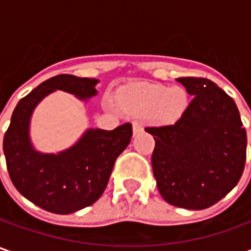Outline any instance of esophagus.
<instances>
[{"instance_id":"esophagus-1","label":"esophagus","mask_w":251,"mask_h":251,"mask_svg":"<svg viewBox=\"0 0 251 251\" xmlns=\"http://www.w3.org/2000/svg\"><path fill=\"white\" fill-rule=\"evenodd\" d=\"M132 131H134V134H137V132H140V131H142V127H141V124L140 123H134L132 124Z\"/></svg>"}]
</instances>
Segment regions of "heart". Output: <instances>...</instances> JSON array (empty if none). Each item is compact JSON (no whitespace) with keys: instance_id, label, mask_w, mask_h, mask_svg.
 I'll list each match as a JSON object with an SVG mask.
<instances>
[{"instance_id":"heart-1","label":"heart","mask_w":251,"mask_h":251,"mask_svg":"<svg viewBox=\"0 0 251 251\" xmlns=\"http://www.w3.org/2000/svg\"><path fill=\"white\" fill-rule=\"evenodd\" d=\"M128 107L135 114H151L160 121H173L186 110L188 98L180 86L168 88L165 85H142L127 95Z\"/></svg>"}]
</instances>
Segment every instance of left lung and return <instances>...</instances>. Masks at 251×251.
<instances>
[{
    "label": "left lung",
    "instance_id": "obj_1",
    "mask_svg": "<svg viewBox=\"0 0 251 251\" xmlns=\"http://www.w3.org/2000/svg\"><path fill=\"white\" fill-rule=\"evenodd\" d=\"M177 81L193 99L175 124L147 127L153 135L152 170L163 200L205 209L239 183L247 135L235 100L207 78Z\"/></svg>",
    "mask_w": 251,
    "mask_h": 251
}]
</instances>
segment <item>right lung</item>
<instances>
[{"label":"right lung","mask_w":251,"mask_h":251,"mask_svg":"<svg viewBox=\"0 0 251 251\" xmlns=\"http://www.w3.org/2000/svg\"><path fill=\"white\" fill-rule=\"evenodd\" d=\"M98 79L61 74L42 82L16 104L4 135L9 177L16 190L34 205L53 214H73L96 202L109 183L114 162L127 148L132 126L111 131L89 128L71 148L58 153L34 150L29 137L34 107L54 91L86 100L93 98Z\"/></svg>","instance_id":"obj_1"}]
</instances>
